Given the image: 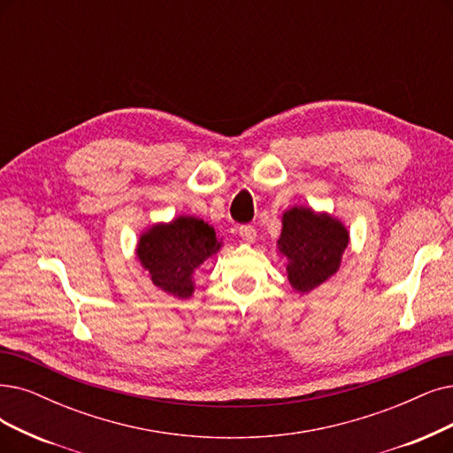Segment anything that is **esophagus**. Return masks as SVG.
Masks as SVG:
<instances>
[{
  "label": "esophagus",
  "mask_w": 453,
  "mask_h": 453,
  "mask_svg": "<svg viewBox=\"0 0 453 453\" xmlns=\"http://www.w3.org/2000/svg\"><path fill=\"white\" fill-rule=\"evenodd\" d=\"M240 238L245 242V243H252L257 240V228L252 225H242L240 226Z\"/></svg>",
  "instance_id": "obj_1"
}]
</instances>
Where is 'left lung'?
<instances>
[{
  "label": "left lung",
  "mask_w": 453,
  "mask_h": 453,
  "mask_svg": "<svg viewBox=\"0 0 453 453\" xmlns=\"http://www.w3.org/2000/svg\"><path fill=\"white\" fill-rule=\"evenodd\" d=\"M349 234L338 219L311 208H292L282 215L279 250L288 258V280L297 292H311L334 275Z\"/></svg>",
  "instance_id": "left-lung-1"
}]
</instances>
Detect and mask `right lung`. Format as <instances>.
<instances>
[{
    "mask_svg": "<svg viewBox=\"0 0 453 453\" xmlns=\"http://www.w3.org/2000/svg\"><path fill=\"white\" fill-rule=\"evenodd\" d=\"M215 230L196 217H178L169 225H154L137 243V257L152 282L174 297L193 294V273L219 250Z\"/></svg>",
    "mask_w": 453,
    "mask_h": 453,
    "instance_id": "obj_1",
    "label": "right lung"
}]
</instances>
